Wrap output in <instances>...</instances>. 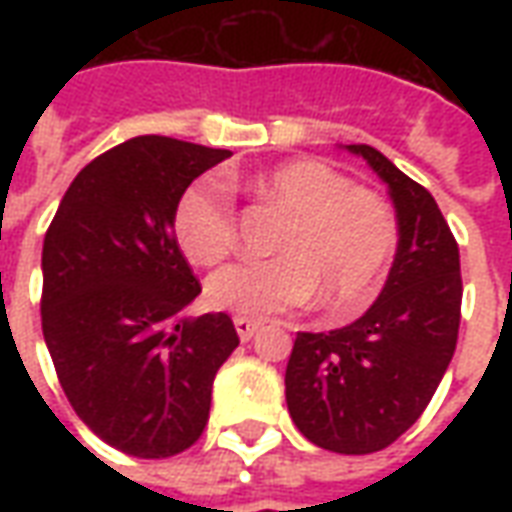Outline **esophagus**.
<instances>
[{
    "mask_svg": "<svg viewBox=\"0 0 512 512\" xmlns=\"http://www.w3.org/2000/svg\"><path fill=\"white\" fill-rule=\"evenodd\" d=\"M235 332H238V337L241 340H252L257 334V329H260V321H249V318H235Z\"/></svg>",
    "mask_w": 512,
    "mask_h": 512,
    "instance_id": "1",
    "label": "esophagus"
}]
</instances>
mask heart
Returning a JSON list of instances; mask_svg holds the SVG:
<instances>
[{
    "instance_id": "1",
    "label": "heart",
    "mask_w": 512,
    "mask_h": 512,
    "mask_svg": "<svg viewBox=\"0 0 512 512\" xmlns=\"http://www.w3.org/2000/svg\"><path fill=\"white\" fill-rule=\"evenodd\" d=\"M263 200L288 213L268 260L219 268L208 285L211 307L238 318H268L296 310L318 293L323 307H356L373 293L395 249V219L376 191L351 186L323 161L279 164L252 183ZM180 249L213 266L235 244L230 186L216 175L194 180L175 208Z\"/></svg>"
}]
</instances>
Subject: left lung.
Listing matches in <instances>:
<instances>
[{"mask_svg": "<svg viewBox=\"0 0 512 512\" xmlns=\"http://www.w3.org/2000/svg\"><path fill=\"white\" fill-rule=\"evenodd\" d=\"M384 180L397 216L389 277L370 310L332 332H299L285 370L296 428L323 450L389 447L425 411L461 323V257L439 205L370 145H345Z\"/></svg>", "mask_w": 512, "mask_h": 512, "instance_id": "1", "label": "left lung"}]
</instances>
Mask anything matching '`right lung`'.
I'll use <instances>...</instances> for the list:
<instances>
[{"label":"right lung","instance_id":"right-lung-1","mask_svg":"<svg viewBox=\"0 0 512 512\" xmlns=\"http://www.w3.org/2000/svg\"><path fill=\"white\" fill-rule=\"evenodd\" d=\"M230 150L134 136L73 178L43 241V340L73 411L134 458H169L202 436L216 370L238 345L200 296L175 241L191 180Z\"/></svg>","mask_w":512,"mask_h":512}]
</instances>
